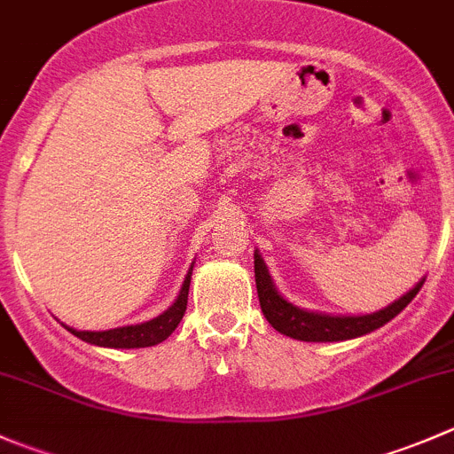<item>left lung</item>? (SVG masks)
<instances>
[{
  "label": "left lung",
  "mask_w": 454,
  "mask_h": 454,
  "mask_svg": "<svg viewBox=\"0 0 454 454\" xmlns=\"http://www.w3.org/2000/svg\"><path fill=\"white\" fill-rule=\"evenodd\" d=\"M254 281L261 312H263L265 320H268L278 333L303 342H340L375 332V329L387 325L391 318H395V316L418 296L419 287L424 286L426 278H422L418 286L411 287L404 296L393 301L387 308L378 309V312L358 316L312 312V309H303L299 308V305L290 303L272 283L268 265L261 259L259 250H254Z\"/></svg>",
  "instance_id": "8db88e82"
}]
</instances>
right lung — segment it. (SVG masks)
<instances>
[{
	"label": "right lung",
	"instance_id": "obj_1",
	"mask_svg": "<svg viewBox=\"0 0 454 454\" xmlns=\"http://www.w3.org/2000/svg\"><path fill=\"white\" fill-rule=\"evenodd\" d=\"M191 277H193V265L186 272L184 283L180 287V294L173 301V305L168 309H164L162 314L155 316V318L146 320V323L138 325H125V327L116 329H105V332H79L74 327H63L70 333H74L81 340L90 342L96 347H109V349H140V347H153L158 342L167 340L176 327L180 325L182 316L186 312V303H189V287H191Z\"/></svg>",
	"mask_w": 454,
	"mask_h": 454
}]
</instances>
